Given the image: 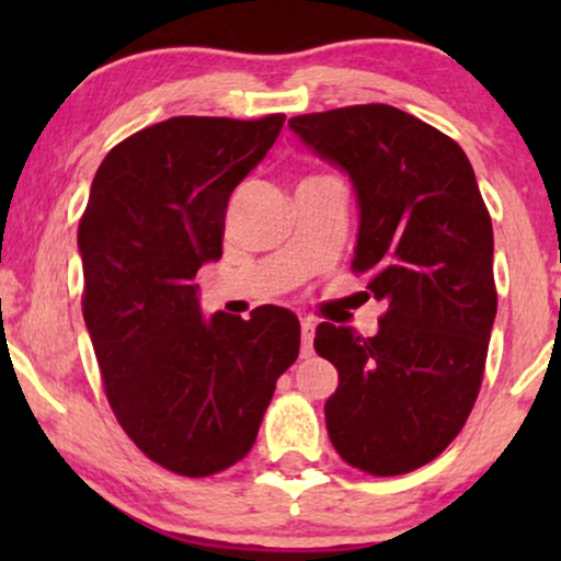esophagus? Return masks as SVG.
Masks as SVG:
<instances>
[{
	"mask_svg": "<svg viewBox=\"0 0 561 561\" xmlns=\"http://www.w3.org/2000/svg\"><path fill=\"white\" fill-rule=\"evenodd\" d=\"M313 329H317V321H313V319H301V357H311V352H313Z\"/></svg>",
	"mask_w": 561,
	"mask_h": 561,
	"instance_id": "34e87169",
	"label": "esophagus"
}]
</instances>
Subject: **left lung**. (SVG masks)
<instances>
[{
  "mask_svg": "<svg viewBox=\"0 0 561 561\" xmlns=\"http://www.w3.org/2000/svg\"><path fill=\"white\" fill-rule=\"evenodd\" d=\"M306 148L350 175L359 227L352 267L388 306L375 336L319 324L340 373L324 403L344 462L403 474L439 457L478 398L493 332V225L462 148L388 104L288 119Z\"/></svg>",
  "mask_w": 561,
  "mask_h": 561,
  "instance_id": "1",
  "label": "left lung"
}]
</instances>
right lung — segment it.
<instances>
[{
	"label": "right lung",
	"instance_id": "1",
	"mask_svg": "<svg viewBox=\"0 0 561 561\" xmlns=\"http://www.w3.org/2000/svg\"><path fill=\"white\" fill-rule=\"evenodd\" d=\"M286 117H173L102 160L79 225L83 321L112 411L165 470L206 478L248 455L301 324L280 306L204 317L198 267L227 204Z\"/></svg>",
	"mask_w": 561,
	"mask_h": 561
}]
</instances>
